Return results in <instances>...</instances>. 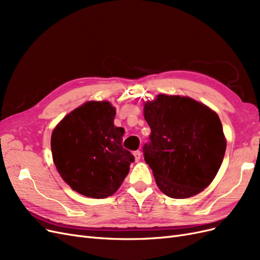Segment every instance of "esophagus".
<instances>
[{"label": "esophagus", "mask_w": 260, "mask_h": 260, "mask_svg": "<svg viewBox=\"0 0 260 260\" xmlns=\"http://www.w3.org/2000/svg\"><path fill=\"white\" fill-rule=\"evenodd\" d=\"M133 155H135V158H136V161H139L141 159V155H142V153H141L140 151H136L135 153H133Z\"/></svg>", "instance_id": "34e87169"}]
</instances>
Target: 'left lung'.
<instances>
[{
  "instance_id": "8db88e82",
  "label": "left lung",
  "mask_w": 260,
  "mask_h": 260,
  "mask_svg": "<svg viewBox=\"0 0 260 260\" xmlns=\"http://www.w3.org/2000/svg\"><path fill=\"white\" fill-rule=\"evenodd\" d=\"M143 113L151 128L144 159L159 190L180 200L205 190L221 166L226 147L217 113L188 96L167 94L145 102Z\"/></svg>"
}]
</instances>
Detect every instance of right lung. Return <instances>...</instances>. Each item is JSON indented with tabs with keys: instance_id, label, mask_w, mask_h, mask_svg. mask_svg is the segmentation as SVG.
Returning <instances> with one entry per match:
<instances>
[{
	"instance_id": "1",
	"label": "right lung",
	"mask_w": 260,
	"mask_h": 260,
	"mask_svg": "<svg viewBox=\"0 0 260 260\" xmlns=\"http://www.w3.org/2000/svg\"><path fill=\"white\" fill-rule=\"evenodd\" d=\"M116 108L108 101H88L67 114L51 137L53 162L61 179L86 198L105 199L120 187L133 155L121 145Z\"/></svg>"
}]
</instances>
